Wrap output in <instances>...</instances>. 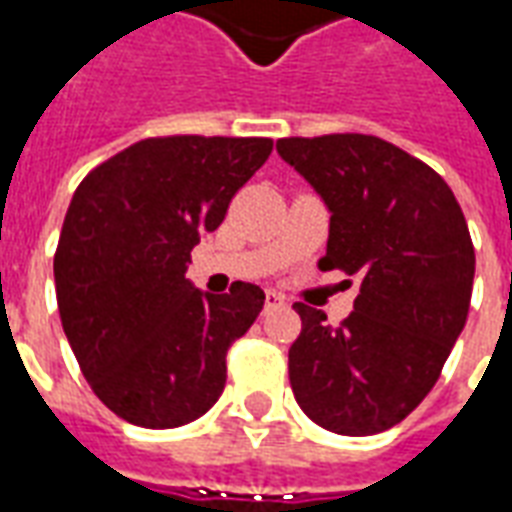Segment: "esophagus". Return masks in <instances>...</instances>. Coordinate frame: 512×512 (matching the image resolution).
<instances>
[{
  "mask_svg": "<svg viewBox=\"0 0 512 512\" xmlns=\"http://www.w3.org/2000/svg\"><path fill=\"white\" fill-rule=\"evenodd\" d=\"M279 307H285V296H282V293H277V290H268L266 310H279Z\"/></svg>",
  "mask_w": 512,
  "mask_h": 512,
  "instance_id": "1",
  "label": "esophagus"
}]
</instances>
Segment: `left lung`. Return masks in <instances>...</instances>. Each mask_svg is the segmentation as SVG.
<instances>
[{
	"label": "left lung",
	"instance_id": "left-lung-1",
	"mask_svg": "<svg viewBox=\"0 0 512 512\" xmlns=\"http://www.w3.org/2000/svg\"><path fill=\"white\" fill-rule=\"evenodd\" d=\"M277 153L332 213L318 266L359 277L354 312L337 326L293 304V395L315 425L373 436L406 419L439 381L469 315L472 235L439 172L378 136H288Z\"/></svg>",
	"mask_w": 512,
	"mask_h": 512
}]
</instances>
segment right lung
Returning <instances> with one entry per match:
<instances>
[{"mask_svg":"<svg viewBox=\"0 0 512 512\" xmlns=\"http://www.w3.org/2000/svg\"><path fill=\"white\" fill-rule=\"evenodd\" d=\"M266 136H150L73 194L54 255L62 329L87 384L139 428H180L219 400L227 351L266 293L211 296L186 279L200 235L271 156Z\"/></svg>","mask_w":512,"mask_h":512,"instance_id":"1","label":"right lung"}]
</instances>
